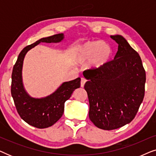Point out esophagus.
Instances as JSON below:
<instances>
[{"label": "esophagus", "mask_w": 156, "mask_h": 156, "mask_svg": "<svg viewBox=\"0 0 156 156\" xmlns=\"http://www.w3.org/2000/svg\"><path fill=\"white\" fill-rule=\"evenodd\" d=\"M87 80H85L84 78H82L81 79V87H84L85 83H86Z\"/></svg>", "instance_id": "esophagus-1"}]
</instances>
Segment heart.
I'll use <instances>...</instances> for the list:
<instances>
[{"mask_svg":"<svg viewBox=\"0 0 156 156\" xmlns=\"http://www.w3.org/2000/svg\"><path fill=\"white\" fill-rule=\"evenodd\" d=\"M112 48L103 40H87L77 44L72 51V60L76 65L88 62V67L94 70L103 69L109 62Z\"/></svg>","mask_w":156,"mask_h":156,"instance_id":"1","label":"heart"}]
</instances>
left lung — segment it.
I'll use <instances>...</instances> for the list:
<instances>
[{
  "label": "left lung",
  "instance_id": "1",
  "mask_svg": "<svg viewBox=\"0 0 156 156\" xmlns=\"http://www.w3.org/2000/svg\"><path fill=\"white\" fill-rule=\"evenodd\" d=\"M118 44L114 59L100 70L83 72L89 102V117L104 130L122 127L133 120L144 97L146 72L141 59L122 35H111Z\"/></svg>",
  "mask_w": 156,
  "mask_h": 156
}]
</instances>
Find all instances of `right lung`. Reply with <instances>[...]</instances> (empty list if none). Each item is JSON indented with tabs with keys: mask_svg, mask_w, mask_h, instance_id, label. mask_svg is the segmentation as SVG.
I'll list each match as a JSON object with an SVG mask.
<instances>
[{
	"mask_svg": "<svg viewBox=\"0 0 156 156\" xmlns=\"http://www.w3.org/2000/svg\"><path fill=\"white\" fill-rule=\"evenodd\" d=\"M65 38L63 33L38 40L25 47L18 55L12 73L11 94L21 119L37 129H45L54 125L62 116L65 103L76 89L80 87V77L63 82L54 92L42 98L32 97L25 90L23 82V66L27 52L40 42L59 43Z\"/></svg>",
	"mask_w": 156,
	"mask_h": 156,
	"instance_id": "obj_1",
	"label": "right lung"
}]
</instances>
